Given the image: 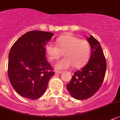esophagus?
<instances>
[{"label": "esophagus", "instance_id": "esophagus-1", "mask_svg": "<svg viewBox=\"0 0 120 120\" xmlns=\"http://www.w3.org/2000/svg\"><path fill=\"white\" fill-rule=\"evenodd\" d=\"M62 72V71H56L55 72V74H61Z\"/></svg>", "mask_w": 120, "mask_h": 120}]
</instances>
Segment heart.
I'll return each instance as SVG.
<instances>
[{
	"mask_svg": "<svg viewBox=\"0 0 120 120\" xmlns=\"http://www.w3.org/2000/svg\"><path fill=\"white\" fill-rule=\"evenodd\" d=\"M56 43L58 47L52 43H49L45 46V52L50 61L59 59L62 55L61 52H64L65 57L55 65V69L64 70L72 65L78 68L86 63L90 52L89 43L86 40L67 34L57 38Z\"/></svg>",
	"mask_w": 120,
	"mask_h": 120,
	"instance_id": "obj_1",
	"label": "heart"
}]
</instances>
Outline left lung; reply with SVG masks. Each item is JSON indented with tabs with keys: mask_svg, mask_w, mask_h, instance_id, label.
I'll use <instances>...</instances> for the list:
<instances>
[{
	"mask_svg": "<svg viewBox=\"0 0 120 120\" xmlns=\"http://www.w3.org/2000/svg\"><path fill=\"white\" fill-rule=\"evenodd\" d=\"M91 48L89 61L84 67L74 72L67 89L74 98H89L101 87L105 77L106 62L99 42L90 35L87 37Z\"/></svg>",
	"mask_w": 120,
	"mask_h": 120,
	"instance_id": "left-lung-1",
	"label": "left lung"
}]
</instances>
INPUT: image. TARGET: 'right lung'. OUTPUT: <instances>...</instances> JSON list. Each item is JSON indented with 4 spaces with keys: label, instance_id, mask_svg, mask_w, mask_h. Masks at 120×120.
<instances>
[{
    "label": "right lung",
    "instance_id": "right-lung-1",
    "mask_svg": "<svg viewBox=\"0 0 120 120\" xmlns=\"http://www.w3.org/2000/svg\"><path fill=\"white\" fill-rule=\"evenodd\" d=\"M54 34L31 31L19 37L9 54L8 77L16 93L28 99L41 97L54 75L46 61L45 46Z\"/></svg>",
    "mask_w": 120,
    "mask_h": 120
}]
</instances>
